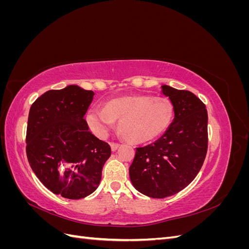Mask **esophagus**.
<instances>
[{
  "mask_svg": "<svg viewBox=\"0 0 249 249\" xmlns=\"http://www.w3.org/2000/svg\"><path fill=\"white\" fill-rule=\"evenodd\" d=\"M110 146H111V149L112 152H115V150L119 147V143H114V142H111L110 143Z\"/></svg>",
  "mask_w": 249,
  "mask_h": 249,
  "instance_id": "esophagus-1",
  "label": "esophagus"
}]
</instances>
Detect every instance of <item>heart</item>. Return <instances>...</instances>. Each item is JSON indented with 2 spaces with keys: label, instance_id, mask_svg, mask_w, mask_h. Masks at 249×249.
<instances>
[{
  "label": "heart",
  "instance_id": "obj_1",
  "mask_svg": "<svg viewBox=\"0 0 249 249\" xmlns=\"http://www.w3.org/2000/svg\"><path fill=\"white\" fill-rule=\"evenodd\" d=\"M175 107L166 97L129 95L109 101L105 108L87 111L86 122L99 138H106L118 120V129L133 143H144L159 137L170 126Z\"/></svg>",
  "mask_w": 249,
  "mask_h": 249
}]
</instances>
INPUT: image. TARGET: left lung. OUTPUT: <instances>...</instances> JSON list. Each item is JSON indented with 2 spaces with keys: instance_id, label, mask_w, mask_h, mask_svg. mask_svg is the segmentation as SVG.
<instances>
[{
  "instance_id": "1",
  "label": "left lung",
  "mask_w": 249,
  "mask_h": 249,
  "mask_svg": "<svg viewBox=\"0 0 249 249\" xmlns=\"http://www.w3.org/2000/svg\"><path fill=\"white\" fill-rule=\"evenodd\" d=\"M175 107L170 126L154 143L137 147L130 178L135 189L153 198L175 195L197 176L208 149L206 105L188 90L163 85Z\"/></svg>"
}]
</instances>
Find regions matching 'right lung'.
I'll use <instances>...</instances> for the list:
<instances>
[{
  "label": "right lung",
  "instance_id": "add662e5",
  "mask_svg": "<svg viewBox=\"0 0 249 249\" xmlns=\"http://www.w3.org/2000/svg\"><path fill=\"white\" fill-rule=\"evenodd\" d=\"M94 92L78 85L49 90L30 108L27 157L35 176L50 191L80 199L96 190L108 143L88 131L84 115Z\"/></svg>",
  "mask_w": 249,
  "mask_h": 249
}]
</instances>
